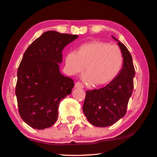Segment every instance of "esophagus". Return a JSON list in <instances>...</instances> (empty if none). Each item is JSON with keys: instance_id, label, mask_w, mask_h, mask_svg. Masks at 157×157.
I'll return each instance as SVG.
<instances>
[{"instance_id": "esophagus-1", "label": "esophagus", "mask_w": 157, "mask_h": 157, "mask_svg": "<svg viewBox=\"0 0 157 157\" xmlns=\"http://www.w3.org/2000/svg\"><path fill=\"white\" fill-rule=\"evenodd\" d=\"M75 88H78V89H83L84 86H83V84L81 83V82H76V83H75Z\"/></svg>"}]
</instances>
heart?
Listing matches in <instances>:
<instances>
[{
	"instance_id": "1",
	"label": "heart",
	"mask_w": 157,
	"mask_h": 157,
	"mask_svg": "<svg viewBox=\"0 0 157 157\" xmlns=\"http://www.w3.org/2000/svg\"><path fill=\"white\" fill-rule=\"evenodd\" d=\"M123 64V53L118 46L98 40L82 43L75 52H68L65 56L68 72L77 75L85 66L83 79L95 86L109 83L120 73Z\"/></svg>"
}]
</instances>
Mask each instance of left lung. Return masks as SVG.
I'll list each match as a JSON object with an SVG mask.
<instances>
[{
    "label": "left lung",
    "mask_w": 157,
    "mask_h": 157,
    "mask_svg": "<svg viewBox=\"0 0 157 157\" xmlns=\"http://www.w3.org/2000/svg\"><path fill=\"white\" fill-rule=\"evenodd\" d=\"M112 37L123 53V68L105 87L86 91L82 107L90 123L100 127L112 125L123 118L134 89L135 69L132 55L123 43Z\"/></svg>",
    "instance_id": "1"
}]
</instances>
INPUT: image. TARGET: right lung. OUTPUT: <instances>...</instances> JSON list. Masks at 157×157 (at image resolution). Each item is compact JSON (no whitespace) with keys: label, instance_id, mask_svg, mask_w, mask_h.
I'll list each match as a JSON object with an SVG mask.
<instances>
[{"label":"right lung","instance_id":"add662e5","mask_svg":"<svg viewBox=\"0 0 157 157\" xmlns=\"http://www.w3.org/2000/svg\"><path fill=\"white\" fill-rule=\"evenodd\" d=\"M75 34L47 31L23 55L17 71L15 94L21 118L34 129L51 127L58 117L60 101L71 94L74 82L61 73L62 50Z\"/></svg>","mask_w":157,"mask_h":157}]
</instances>
